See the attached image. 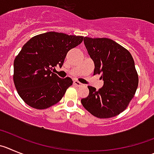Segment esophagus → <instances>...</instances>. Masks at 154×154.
I'll return each mask as SVG.
<instances>
[{
    "instance_id": "obj_1",
    "label": "esophagus",
    "mask_w": 154,
    "mask_h": 154,
    "mask_svg": "<svg viewBox=\"0 0 154 154\" xmlns=\"http://www.w3.org/2000/svg\"><path fill=\"white\" fill-rule=\"evenodd\" d=\"M74 84L75 86H77V87H80V86L83 85V84H81V83L79 82L78 80H74Z\"/></svg>"
}]
</instances>
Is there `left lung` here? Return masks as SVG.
Listing matches in <instances>:
<instances>
[{
	"mask_svg": "<svg viewBox=\"0 0 154 154\" xmlns=\"http://www.w3.org/2000/svg\"><path fill=\"white\" fill-rule=\"evenodd\" d=\"M84 44L103 86H88L89 95L81 100L86 110L98 118L116 117L127 109L137 89L139 79L134 58L126 48L109 38L85 37Z\"/></svg>",
	"mask_w": 154,
	"mask_h": 154,
	"instance_id": "left-lung-1",
	"label": "left lung"
}]
</instances>
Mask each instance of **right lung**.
Segmentation results:
<instances>
[{
	"instance_id": "obj_1",
	"label": "right lung",
	"mask_w": 154,
	"mask_h": 154,
	"mask_svg": "<svg viewBox=\"0 0 154 154\" xmlns=\"http://www.w3.org/2000/svg\"><path fill=\"white\" fill-rule=\"evenodd\" d=\"M83 40V36L51 31L34 36L23 45L14 61L13 80L27 105L44 110L62 99L73 81L52 70L57 65L61 67L67 52Z\"/></svg>"
}]
</instances>
